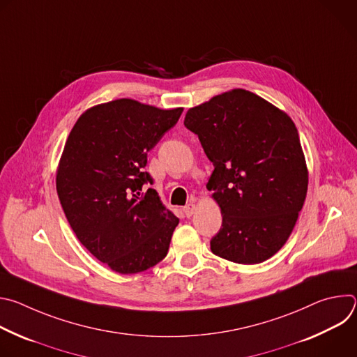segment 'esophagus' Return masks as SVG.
<instances>
[{"mask_svg": "<svg viewBox=\"0 0 357 357\" xmlns=\"http://www.w3.org/2000/svg\"><path fill=\"white\" fill-rule=\"evenodd\" d=\"M195 211H196L195 203H188L186 206H183V213H185L188 218H190V216L195 213Z\"/></svg>", "mask_w": 357, "mask_h": 357, "instance_id": "esophagus-1", "label": "esophagus"}]
</instances>
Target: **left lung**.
Wrapping results in <instances>:
<instances>
[{"label": "left lung", "mask_w": 357, "mask_h": 357, "mask_svg": "<svg viewBox=\"0 0 357 357\" xmlns=\"http://www.w3.org/2000/svg\"><path fill=\"white\" fill-rule=\"evenodd\" d=\"M183 124L215 167L206 186L223 220L212 252L237 264L268 260L288 240L307 197L308 169L294 121L260 96L234 89L189 109Z\"/></svg>", "instance_id": "obj_1"}]
</instances>
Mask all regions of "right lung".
<instances>
[{
    "instance_id": "1",
    "label": "right lung",
    "mask_w": 357,
    "mask_h": 357,
    "mask_svg": "<svg viewBox=\"0 0 357 357\" xmlns=\"http://www.w3.org/2000/svg\"><path fill=\"white\" fill-rule=\"evenodd\" d=\"M183 109L119 98L83 113L63 148L56 190L79 241L120 274L165 259L179 219L165 209L146 167L148 152Z\"/></svg>"
}]
</instances>
